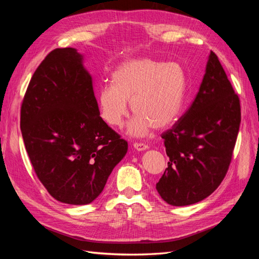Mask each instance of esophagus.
<instances>
[{
  "label": "esophagus",
  "mask_w": 259,
  "mask_h": 259,
  "mask_svg": "<svg viewBox=\"0 0 259 259\" xmlns=\"http://www.w3.org/2000/svg\"><path fill=\"white\" fill-rule=\"evenodd\" d=\"M133 147H134V149L137 151H145L148 149V146L143 143H135L134 145H133Z\"/></svg>",
  "instance_id": "34e87169"
}]
</instances>
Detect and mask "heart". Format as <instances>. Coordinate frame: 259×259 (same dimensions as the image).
I'll use <instances>...</instances> for the list:
<instances>
[{
  "instance_id": "obj_1",
  "label": "heart",
  "mask_w": 259,
  "mask_h": 259,
  "mask_svg": "<svg viewBox=\"0 0 259 259\" xmlns=\"http://www.w3.org/2000/svg\"><path fill=\"white\" fill-rule=\"evenodd\" d=\"M112 82L98 91L99 114L111 126H120L128 114L131 101L136 112L126 125L131 136L143 137L153 127L168 126L182 110L186 73L178 62L128 59L116 67Z\"/></svg>"
}]
</instances>
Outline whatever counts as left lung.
Wrapping results in <instances>:
<instances>
[{"mask_svg": "<svg viewBox=\"0 0 259 259\" xmlns=\"http://www.w3.org/2000/svg\"><path fill=\"white\" fill-rule=\"evenodd\" d=\"M240 123L239 97L210 52L192 105L162 134L169 161L156 184L161 198L173 206H185L213 193L228 170Z\"/></svg>", "mask_w": 259, "mask_h": 259, "instance_id": "8db88e82", "label": "left lung"}]
</instances>
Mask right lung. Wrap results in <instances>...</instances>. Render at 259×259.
<instances>
[{"mask_svg": "<svg viewBox=\"0 0 259 259\" xmlns=\"http://www.w3.org/2000/svg\"><path fill=\"white\" fill-rule=\"evenodd\" d=\"M20 128L37 178L66 204L92 203L127 152V143L100 117L84 56L72 48L54 50L35 70Z\"/></svg>", "mask_w": 259, "mask_h": 259, "instance_id": "1", "label": "right lung"}]
</instances>
